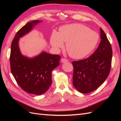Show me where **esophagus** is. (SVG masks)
I'll list each match as a JSON object with an SVG mask.
<instances>
[{"mask_svg":"<svg viewBox=\"0 0 121 121\" xmlns=\"http://www.w3.org/2000/svg\"><path fill=\"white\" fill-rule=\"evenodd\" d=\"M69 60L66 59V58H62L61 59V62L62 63H67V62H68Z\"/></svg>","mask_w":121,"mask_h":121,"instance_id":"1","label":"esophagus"}]
</instances>
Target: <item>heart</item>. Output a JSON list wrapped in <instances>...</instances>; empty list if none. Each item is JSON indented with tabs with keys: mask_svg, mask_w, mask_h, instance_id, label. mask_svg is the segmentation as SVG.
I'll return each mask as SVG.
<instances>
[{
	"mask_svg": "<svg viewBox=\"0 0 121 121\" xmlns=\"http://www.w3.org/2000/svg\"><path fill=\"white\" fill-rule=\"evenodd\" d=\"M99 36L95 31L80 24H72L61 27L57 33L53 32L50 36L51 45L59 51L65 42V49L69 56L74 58H82L95 48Z\"/></svg>",
	"mask_w": 121,
	"mask_h": 121,
	"instance_id": "b5f03b06",
	"label": "heart"
}]
</instances>
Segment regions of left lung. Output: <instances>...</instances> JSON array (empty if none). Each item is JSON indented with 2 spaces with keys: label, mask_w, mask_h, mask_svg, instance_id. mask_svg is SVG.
Returning <instances> with one entry per match:
<instances>
[{
  "label": "left lung",
  "mask_w": 121,
  "mask_h": 121,
  "mask_svg": "<svg viewBox=\"0 0 121 121\" xmlns=\"http://www.w3.org/2000/svg\"><path fill=\"white\" fill-rule=\"evenodd\" d=\"M98 48L86 59L73 61V84L79 92L88 93L96 90L107 79L111 70L112 49L104 31L100 28Z\"/></svg>",
  "instance_id": "1"
}]
</instances>
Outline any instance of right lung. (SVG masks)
Here are the masks:
<instances>
[{"label":"right lung","mask_w":121,"mask_h":121,"mask_svg":"<svg viewBox=\"0 0 121 121\" xmlns=\"http://www.w3.org/2000/svg\"><path fill=\"white\" fill-rule=\"evenodd\" d=\"M41 21L28 22L17 31L11 45L10 69L14 79L25 91L35 95L44 93L52 85V73L60 65V56L42 52L29 58L21 53L19 46L20 38L30 32Z\"/></svg>","instance_id":"1"}]
</instances>
